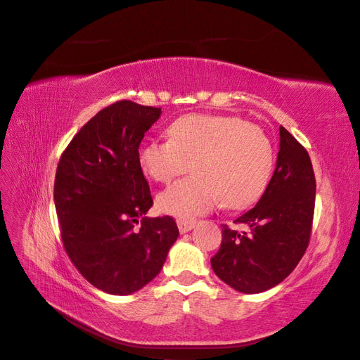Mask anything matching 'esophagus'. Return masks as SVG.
Here are the masks:
<instances>
[{
    "label": "esophagus",
    "mask_w": 360,
    "mask_h": 360,
    "mask_svg": "<svg viewBox=\"0 0 360 360\" xmlns=\"http://www.w3.org/2000/svg\"><path fill=\"white\" fill-rule=\"evenodd\" d=\"M195 224H197V221H193V219H179V221H177L179 230H180V233H181V234L191 231L192 228L195 226Z\"/></svg>",
    "instance_id": "34e87169"
}]
</instances>
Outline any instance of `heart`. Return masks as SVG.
Instances as JSON below:
<instances>
[{"mask_svg":"<svg viewBox=\"0 0 360 360\" xmlns=\"http://www.w3.org/2000/svg\"><path fill=\"white\" fill-rule=\"evenodd\" d=\"M171 139L144 141L138 151L143 171L168 184L192 163L193 177L163 191L158 205L180 219L204 214L224 202L245 209L264 192L274 169V147L263 129L240 117L189 114L169 129Z\"/></svg>","mask_w":360,"mask_h":360,"instance_id":"b5f03b06","label":"heart"}]
</instances>
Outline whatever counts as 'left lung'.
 Returning <instances> with one entry per match:
<instances>
[{
    "label": "left lung",
    "instance_id": "1",
    "mask_svg": "<svg viewBox=\"0 0 360 360\" xmlns=\"http://www.w3.org/2000/svg\"><path fill=\"white\" fill-rule=\"evenodd\" d=\"M276 169L258 204L237 217L249 231L222 225V243L212 257L214 274L234 290L254 294L284 281L309 245L315 176L307 148L279 127Z\"/></svg>",
    "mask_w": 360,
    "mask_h": 360
}]
</instances>
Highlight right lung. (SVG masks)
Returning <instances> with one entry per match:
<instances>
[{
  "instance_id": "1",
  "label": "right lung",
  "mask_w": 360,
  "mask_h": 360,
  "mask_svg": "<svg viewBox=\"0 0 360 360\" xmlns=\"http://www.w3.org/2000/svg\"><path fill=\"white\" fill-rule=\"evenodd\" d=\"M160 112L132 101L106 106L72 138L58 162L53 201L64 250L105 292L123 296L147 285L179 237L171 216L138 221L153 205L138 150Z\"/></svg>"
}]
</instances>
